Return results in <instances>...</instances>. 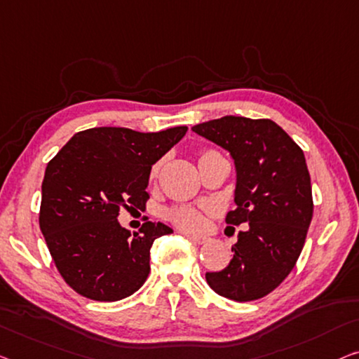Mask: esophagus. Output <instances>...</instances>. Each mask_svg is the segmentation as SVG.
<instances>
[{"label": "esophagus", "mask_w": 359, "mask_h": 359, "mask_svg": "<svg viewBox=\"0 0 359 359\" xmlns=\"http://www.w3.org/2000/svg\"><path fill=\"white\" fill-rule=\"evenodd\" d=\"M185 237L190 240L191 243H196V245H201V243H205L206 242V237H200V235H191V233H185Z\"/></svg>", "instance_id": "esophagus-1"}]
</instances>
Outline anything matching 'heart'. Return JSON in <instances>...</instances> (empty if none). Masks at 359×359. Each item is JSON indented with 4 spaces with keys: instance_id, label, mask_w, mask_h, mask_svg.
I'll list each match as a JSON object with an SVG mask.
<instances>
[{
    "instance_id": "1",
    "label": "heart",
    "mask_w": 359,
    "mask_h": 359,
    "mask_svg": "<svg viewBox=\"0 0 359 359\" xmlns=\"http://www.w3.org/2000/svg\"><path fill=\"white\" fill-rule=\"evenodd\" d=\"M158 169H159V165H154L153 175L158 174ZM168 216L170 221L175 224V226L184 229V231H189V232L198 231V229H201V226H203L201 211L195 206L174 208V210L169 211Z\"/></svg>"
}]
</instances>
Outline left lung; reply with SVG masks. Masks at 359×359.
<instances>
[{
	"instance_id": "obj_1",
	"label": "left lung",
	"mask_w": 359,
	"mask_h": 359,
	"mask_svg": "<svg viewBox=\"0 0 359 359\" xmlns=\"http://www.w3.org/2000/svg\"><path fill=\"white\" fill-rule=\"evenodd\" d=\"M231 153L237 170L231 226L248 224L233 258L206 282L233 302L271 293L295 267L313 219V194L303 149L271 119L224 116L191 127Z\"/></svg>"
}]
</instances>
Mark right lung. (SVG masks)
I'll return each instance as SVG.
<instances>
[{
	"label": "right lung",
	"mask_w": 359,
	"mask_h": 359,
	"mask_svg": "<svg viewBox=\"0 0 359 359\" xmlns=\"http://www.w3.org/2000/svg\"><path fill=\"white\" fill-rule=\"evenodd\" d=\"M187 130L185 126L148 133L87 128L48 163L40 229L62 279L82 297L117 302L145 283L151 245L172 229L148 221L132 235L117 216L121 208H145L153 164Z\"/></svg>",
	"instance_id": "1"
}]
</instances>
